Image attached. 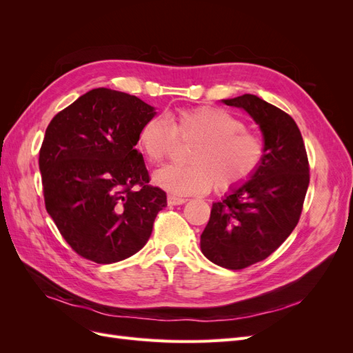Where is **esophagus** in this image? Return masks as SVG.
<instances>
[{
  "mask_svg": "<svg viewBox=\"0 0 353 353\" xmlns=\"http://www.w3.org/2000/svg\"><path fill=\"white\" fill-rule=\"evenodd\" d=\"M185 201H187L185 197H179V196H176V194H169V196H168V203H169V205H172V206L184 205Z\"/></svg>",
  "mask_w": 353,
  "mask_h": 353,
  "instance_id": "34e87169",
  "label": "esophagus"
}]
</instances>
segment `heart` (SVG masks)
Instances as JSON below:
<instances>
[{"label":"heart","mask_w":353,"mask_h":353,"mask_svg":"<svg viewBox=\"0 0 353 353\" xmlns=\"http://www.w3.org/2000/svg\"><path fill=\"white\" fill-rule=\"evenodd\" d=\"M176 137L193 140L187 166H163L154 183L176 194H200L215 187L227 191L245 183L259 169L265 144L245 131L243 121L212 105L183 109L169 114V122L152 117L143 123L137 144L148 162L159 163L170 153Z\"/></svg>","instance_id":"obj_1"}]
</instances>
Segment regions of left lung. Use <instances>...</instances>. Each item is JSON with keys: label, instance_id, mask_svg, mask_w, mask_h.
I'll use <instances>...</instances> for the list:
<instances>
[{"label": "left lung", "instance_id": "obj_1", "mask_svg": "<svg viewBox=\"0 0 353 353\" xmlns=\"http://www.w3.org/2000/svg\"><path fill=\"white\" fill-rule=\"evenodd\" d=\"M222 101L245 110L259 125L265 156L248 183L213 203L200 249L222 268L243 270L268 258L297 225L309 185V163L302 134L290 114L253 94Z\"/></svg>", "mask_w": 353, "mask_h": 353}]
</instances>
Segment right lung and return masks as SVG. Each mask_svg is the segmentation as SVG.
I'll return each instance as SVG.
<instances>
[{"instance_id":"1","label":"right lung","mask_w":353,"mask_h":353,"mask_svg":"<svg viewBox=\"0 0 353 353\" xmlns=\"http://www.w3.org/2000/svg\"><path fill=\"white\" fill-rule=\"evenodd\" d=\"M154 108L135 95L95 88L59 112L39 150L46 209L82 258L123 261L144 248L166 193L153 187L137 150Z\"/></svg>"}]
</instances>
